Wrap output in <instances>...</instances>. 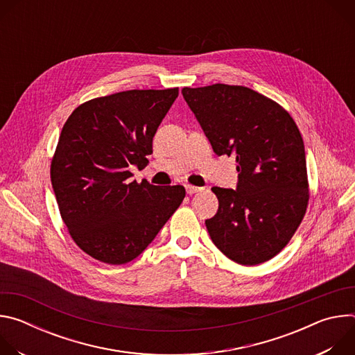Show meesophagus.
<instances>
[{
  "label": "esophagus",
  "mask_w": 355,
  "mask_h": 355,
  "mask_svg": "<svg viewBox=\"0 0 355 355\" xmlns=\"http://www.w3.org/2000/svg\"><path fill=\"white\" fill-rule=\"evenodd\" d=\"M185 189H187V193H188V195H192V193H196V192H200V191H202V188L193 187V185H185Z\"/></svg>",
  "instance_id": "1"
}]
</instances>
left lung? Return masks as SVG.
I'll return each instance as SVG.
<instances>
[{"label": "left lung", "instance_id": "obj_1", "mask_svg": "<svg viewBox=\"0 0 355 355\" xmlns=\"http://www.w3.org/2000/svg\"><path fill=\"white\" fill-rule=\"evenodd\" d=\"M218 156H234L236 189L214 187L216 215L205 220L215 245L237 264L268 261L305 216L309 189L299 129L272 99L243 85L182 88Z\"/></svg>", "mask_w": 355, "mask_h": 355}]
</instances>
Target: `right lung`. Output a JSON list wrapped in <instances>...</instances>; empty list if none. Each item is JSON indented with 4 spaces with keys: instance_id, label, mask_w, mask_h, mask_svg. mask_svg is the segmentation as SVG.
I'll list each match as a JSON object with an SVG mask.
<instances>
[{
    "instance_id": "obj_1",
    "label": "right lung",
    "mask_w": 355,
    "mask_h": 355,
    "mask_svg": "<svg viewBox=\"0 0 355 355\" xmlns=\"http://www.w3.org/2000/svg\"><path fill=\"white\" fill-rule=\"evenodd\" d=\"M178 88L129 89L94 98L64 123L50 167L64 225L92 259L135 260L181 205L185 188L132 180L153 153V137Z\"/></svg>"
}]
</instances>
